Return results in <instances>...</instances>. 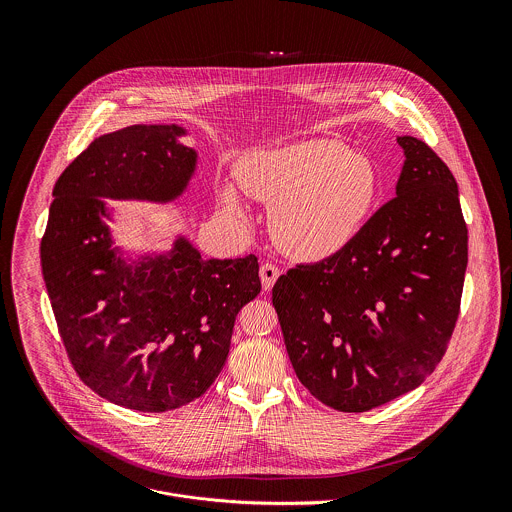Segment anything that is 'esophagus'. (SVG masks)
<instances>
[{"instance_id":"1","label":"esophagus","mask_w":512,"mask_h":512,"mask_svg":"<svg viewBox=\"0 0 512 512\" xmlns=\"http://www.w3.org/2000/svg\"><path fill=\"white\" fill-rule=\"evenodd\" d=\"M278 276H280L278 266H274L272 262L262 264V268H260V280H262V286H264L266 292L272 290V286H274V282L278 280Z\"/></svg>"}]
</instances>
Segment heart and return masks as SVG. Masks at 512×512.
<instances>
[{"instance_id": "1", "label": "heart", "mask_w": 512, "mask_h": 512, "mask_svg": "<svg viewBox=\"0 0 512 512\" xmlns=\"http://www.w3.org/2000/svg\"><path fill=\"white\" fill-rule=\"evenodd\" d=\"M240 183L274 207L278 244L301 260H323L351 244L380 195L372 161L333 140L260 151L240 167ZM222 201L240 209L230 187L222 191Z\"/></svg>"}]
</instances>
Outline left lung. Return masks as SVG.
Wrapping results in <instances>:
<instances>
[{"label":"left lung","instance_id":"1","mask_svg":"<svg viewBox=\"0 0 512 512\" xmlns=\"http://www.w3.org/2000/svg\"><path fill=\"white\" fill-rule=\"evenodd\" d=\"M396 197L341 252L280 276L272 303L299 382L325 406L368 412L436 368L459 317L467 224L455 177L402 136Z\"/></svg>","mask_w":512,"mask_h":512}]
</instances>
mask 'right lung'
<instances>
[{"label":"right lung","mask_w":512,"mask_h":512,"mask_svg":"<svg viewBox=\"0 0 512 512\" xmlns=\"http://www.w3.org/2000/svg\"><path fill=\"white\" fill-rule=\"evenodd\" d=\"M177 126L138 124L96 138L55 183L41 268L80 380L138 412L203 396L219 376L238 311L260 290L258 258L203 260L179 238L171 256L124 266L102 217L110 199L171 201L197 153Z\"/></svg>","instance_id":"right-lung-1"}]
</instances>
